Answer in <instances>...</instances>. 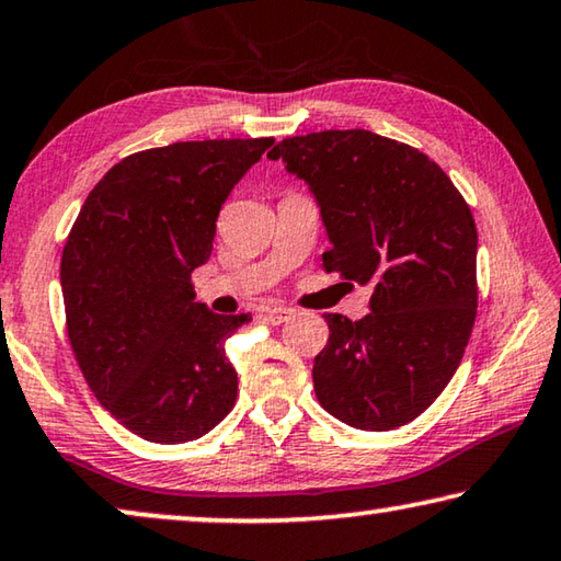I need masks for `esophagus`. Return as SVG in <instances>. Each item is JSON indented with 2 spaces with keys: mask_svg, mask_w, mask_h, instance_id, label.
Here are the masks:
<instances>
[{
  "mask_svg": "<svg viewBox=\"0 0 561 561\" xmlns=\"http://www.w3.org/2000/svg\"><path fill=\"white\" fill-rule=\"evenodd\" d=\"M290 316H293V310H290V308H283V306H271V308H265V321L273 323V325H280V323L290 321Z\"/></svg>",
  "mask_w": 561,
  "mask_h": 561,
  "instance_id": "34e87169",
  "label": "esophagus"
}]
</instances>
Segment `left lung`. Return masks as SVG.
I'll use <instances>...</instances> for the list:
<instances>
[{
	"label": "left lung",
	"mask_w": 561,
	"mask_h": 561,
	"mask_svg": "<svg viewBox=\"0 0 561 561\" xmlns=\"http://www.w3.org/2000/svg\"><path fill=\"white\" fill-rule=\"evenodd\" d=\"M271 160L304 180L331 251L323 268L370 286V313H323L313 360L321 407L343 424L389 431L451 381L477 318V226L449 175L411 145L368 130L288 137Z\"/></svg>",
	"instance_id": "obj_1"
}]
</instances>
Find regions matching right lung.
I'll use <instances>...</instances> for the list:
<instances>
[{
  "label": "right lung",
  "instance_id": "1",
  "mask_svg": "<svg viewBox=\"0 0 561 561\" xmlns=\"http://www.w3.org/2000/svg\"><path fill=\"white\" fill-rule=\"evenodd\" d=\"M273 145L175 142L119 160L92 187L67 238L59 280L67 335L90 389L145 442H195L236 407L222 341L251 313L197 304L232 187Z\"/></svg>",
  "mask_w": 561,
  "mask_h": 561
}]
</instances>
